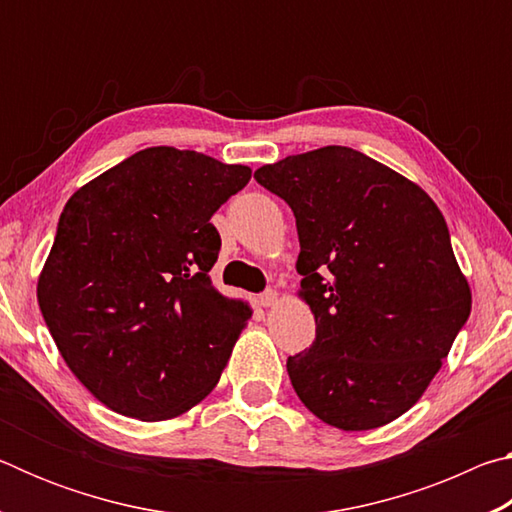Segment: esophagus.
Here are the masks:
<instances>
[{
  "label": "esophagus",
  "mask_w": 512,
  "mask_h": 512,
  "mask_svg": "<svg viewBox=\"0 0 512 512\" xmlns=\"http://www.w3.org/2000/svg\"><path fill=\"white\" fill-rule=\"evenodd\" d=\"M275 302H277V291H273V289H268L262 293V296H259V305L262 307H273Z\"/></svg>",
  "instance_id": "34e87169"
}]
</instances>
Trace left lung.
I'll list each match as a JSON object with an SVG mask.
<instances>
[{
	"instance_id": "8db88e82",
	"label": "left lung",
	"mask_w": 512,
	"mask_h": 512,
	"mask_svg": "<svg viewBox=\"0 0 512 512\" xmlns=\"http://www.w3.org/2000/svg\"><path fill=\"white\" fill-rule=\"evenodd\" d=\"M296 216L298 298L316 320L289 357L300 402L329 427H384L420 400L472 309L443 212L413 180L348 146L264 164Z\"/></svg>"
}]
</instances>
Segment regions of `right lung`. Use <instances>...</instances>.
I'll list each match as a JSON object with an SVG mask.
<instances>
[{"label": "right lung", "mask_w": 512, "mask_h": 512, "mask_svg": "<svg viewBox=\"0 0 512 512\" xmlns=\"http://www.w3.org/2000/svg\"><path fill=\"white\" fill-rule=\"evenodd\" d=\"M250 173L151 146L67 201L38 302L67 368L110 411L171 420L219 384L253 309L212 287L210 219Z\"/></svg>", "instance_id": "add662e5"}]
</instances>
